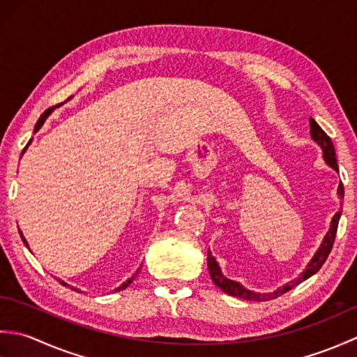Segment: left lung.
<instances>
[{
  "mask_svg": "<svg viewBox=\"0 0 357 357\" xmlns=\"http://www.w3.org/2000/svg\"><path fill=\"white\" fill-rule=\"evenodd\" d=\"M310 135H312L313 141L317 142V146H321L322 155H324V161L327 162L331 167V169H335L336 172H339L337 161H336L335 146H333L330 136L322 130V128L319 127V124H317L313 118H310ZM337 196H339V199H344V184L342 183H340L339 187H337ZM339 219H340V211H337V213L333 216L328 233L325 234V238L322 241L321 247L317 248V252L314 253L313 259L308 262L307 268L301 273L299 278H296L294 280H290V282H287L285 285L279 287L278 290H275L273 293H255V291H250V290H247L245 287H242L239 282H236V280L227 279L222 275L221 268H219V264L216 262L215 257L211 256L210 250H208V253H207V267H208V271H210V278H211V280H213L216 287L221 288L224 293L230 294V296H234V298H241V299H245V301H255V302L276 299V298H279V296H282L284 293L290 291L293 287L299 285L301 282H304L305 279H308L310 276H313L314 273H317V271L321 270L324 262L327 261V257H328V255L331 252L333 244H335Z\"/></svg>",
  "mask_w": 357,
  "mask_h": 357,
  "instance_id": "8db88e82",
  "label": "left lung"
}]
</instances>
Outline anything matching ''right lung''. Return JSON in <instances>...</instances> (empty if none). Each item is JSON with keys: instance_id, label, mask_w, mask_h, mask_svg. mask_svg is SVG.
Wrapping results in <instances>:
<instances>
[{"instance_id": "obj_1", "label": "right lung", "mask_w": 357, "mask_h": 357, "mask_svg": "<svg viewBox=\"0 0 357 357\" xmlns=\"http://www.w3.org/2000/svg\"><path fill=\"white\" fill-rule=\"evenodd\" d=\"M55 107H58V105H55ZM55 107H50V109H47V110H45V112L43 113V115L40 116V119H38V123H36V126H35V132H38V130H40V128H41V127H43V124H44V121H45V119H47V116L50 115V113L53 112V109H55ZM30 142H32V139H30V141H29V144H30ZM29 144H27V146H29ZM27 146L24 147V150L27 149ZM24 150H22V153H24ZM20 234H21V239H22V242H24V245H26V247L29 248V244H27V241L24 239V236H22V233H21V231H20ZM139 270H141V268H138V270H136V273H135V275H133L132 278H128V279L126 280V282H124V284H121V285H119L118 288H115V291H119V290H124V288H127L128 285H130V284L133 282V279H135V276H136V275H138V273H139ZM61 284H63V285H67L66 282H63V280H61ZM72 288H73V287H72ZM75 290H77V288H75ZM77 291H79V290H77Z\"/></svg>"}]
</instances>
